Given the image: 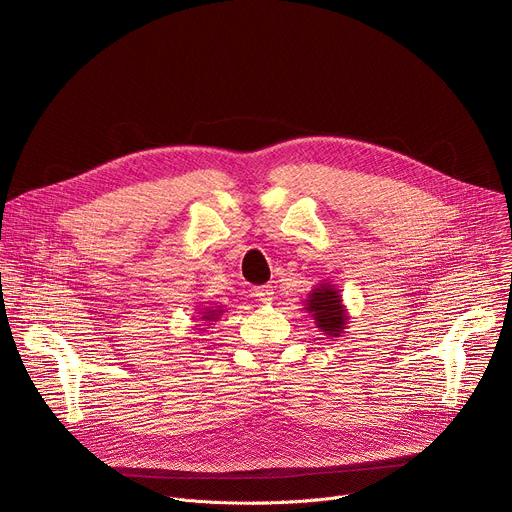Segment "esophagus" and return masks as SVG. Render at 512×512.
Returning a JSON list of instances; mask_svg holds the SVG:
<instances>
[{
  "label": "esophagus",
  "instance_id": "esophagus-1",
  "mask_svg": "<svg viewBox=\"0 0 512 512\" xmlns=\"http://www.w3.org/2000/svg\"><path fill=\"white\" fill-rule=\"evenodd\" d=\"M253 296L259 300V302H271L273 300V285H257L253 287Z\"/></svg>",
  "mask_w": 512,
  "mask_h": 512
}]
</instances>
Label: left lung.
<instances>
[{
  "mask_svg": "<svg viewBox=\"0 0 512 512\" xmlns=\"http://www.w3.org/2000/svg\"><path fill=\"white\" fill-rule=\"evenodd\" d=\"M308 310L312 312L318 328L324 334L340 336V332L344 330L346 314L342 310L338 291L332 285L324 283L312 291V296L308 300Z\"/></svg>",
  "mask_w": 512,
  "mask_h": 512,
  "instance_id": "1",
  "label": "left lung"
}]
</instances>
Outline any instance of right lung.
<instances>
[{
	"mask_svg": "<svg viewBox=\"0 0 512 512\" xmlns=\"http://www.w3.org/2000/svg\"><path fill=\"white\" fill-rule=\"evenodd\" d=\"M214 312V310H212ZM204 320H216V318H212V316H208V318H204Z\"/></svg>",
	"mask_w": 512,
	"mask_h": 512,
	"instance_id": "obj_1",
	"label": "right lung"
}]
</instances>
